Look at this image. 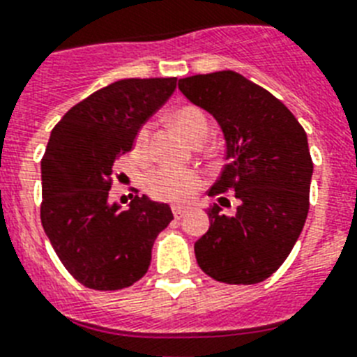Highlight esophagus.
Here are the masks:
<instances>
[{
	"label": "esophagus",
	"instance_id": "34e87169",
	"mask_svg": "<svg viewBox=\"0 0 357 357\" xmlns=\"http://www.w3.org/2000/svg\"><path fill=\"white\" fill-rule=\"evenodd\" d=\"M172 213H174V218H183L187 215V209L185 207H172Z\"/></svg>",
	"mask_w": 357,
	"mask_h": 357
}]
</instances>
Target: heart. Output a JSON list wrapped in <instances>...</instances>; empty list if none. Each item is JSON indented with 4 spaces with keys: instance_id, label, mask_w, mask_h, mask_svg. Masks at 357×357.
I'll use <instances>...</instances> for the list:
<instances>
[{
    "instance_id": "b5f03b06",
    "label": "heart",
    "mask_w": 357,
    "mask_h": 357,
    "mask_svg": "<svg viewBox=\"0 0 357 357\" xmlns=\"http://www.w3.org/2000/svg\"><path fill=\"white\" fill-rule=\"evenodd\" d=\"M176 126L179 131L192 142L200 135H209V120L206 113L198 107H181L178 113L174 114ZM151 135V123H142L135 135L133 151L139 157L146 155L148 144H150ZM200 176L190 170H181V168L162 167L157 172H153L148 178L146 189L155 200L162 202H174V204H181L187 202L190 196L195 195L196 190L200 189Z\"/></svg>"
}]
</instances>
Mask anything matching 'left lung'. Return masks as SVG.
I'll use <instances>...</instances> for the list:
<instances>
[{
    "label": "left lung",
    "instance_id": "left-lung-1",
    "mask_svg": "<svg viewBox=\"0 0 357 357\" xmlns=\"http://www.w3.org/2000/svg\"><path fill=\"white\" fill-rule=\"evenodd\" d=\"M189 102L206 109L226 140V165L209 196L234 190L235 215L213 204L209 229L195 243L207 276L252 285L272 276L291 254L310 211L313 161L294 114L263 86L222 70L179 79Z\"/></svg>",
    "mask_w": 357,
    "mask_h": 357
}]
</instances>
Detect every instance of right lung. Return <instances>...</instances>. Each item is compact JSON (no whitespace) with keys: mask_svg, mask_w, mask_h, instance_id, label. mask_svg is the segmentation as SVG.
Returning a JSON list of instances; mask_svg holds the SVG:
<instances>
[{"mask_svg":"<svg viewBox=\"0 0 357 357\" xmlns=\"http://www.w3.org/2000/svg\"><path fill=\"white\" fill-rule=\"evenodd\" d=\"M176 77L120 79L70 109L42 157L40 220L55 254L85 287L119 291L148 272L151 246L174 218L168 204H111L114 161L176 91Z\"/></svg>","mask_w":357,"mask_h":357,"instance_id":"obj_1","label":"right lung"}]
</instances>
